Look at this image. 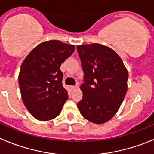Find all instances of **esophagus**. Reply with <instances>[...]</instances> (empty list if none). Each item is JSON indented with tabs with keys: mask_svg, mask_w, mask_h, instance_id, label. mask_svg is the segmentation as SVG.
<instances>
[{
	"mask_svg": "<svg viewBox=\"0 0 154 154\" xmlns=\"http://www.w3.org/2000/svg\"><path fill=\"white\" fill-rule=\"evenodd\" d=\"M77 86H71V90L73 91L75 89H77Z\"/></svg>",
	"mask_w": 154,
	"mask_h": 154,
	"instance_id": "obj_1",
	"label": "esophagus"
}]
</instances>
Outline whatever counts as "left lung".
<instances>
[{
    "label": "left lung",
    "mask_w": 154,
    "mask_h": 154,
    "mask_svg": "<svg viewBox=\"0 0 154 154\" xmlns=\"http://www.w3.org/2000/svg\"><path fill=\"white\" fill-rule=\"evenodd\" d=\"M84 73L83 98L77 107L85 119L96 124L116 114L127 92L128 71L120 56L99 44L77 47Z\"/></svg>",
    "instance_id": "obj_1"
}]
</instances>
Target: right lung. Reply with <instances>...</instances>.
<instances>
[{"mask_svg": "<svg viewBox=\"0 0 154 154\" xmlns=\"http://www.w3.org/2000/svg\"><path fill=\"white\" fill-rule=\"evenodd\" d=\"M74 49V45L59 41H45L33 49L22 62L19 75L21 95L27 110L37 120L56 117L68 100L60 67Z\"/></svg>", "mask_w": 154, "mask_h": 154, "instance_id": "right-lung-1", "label": "right lung"}]
</instances>
